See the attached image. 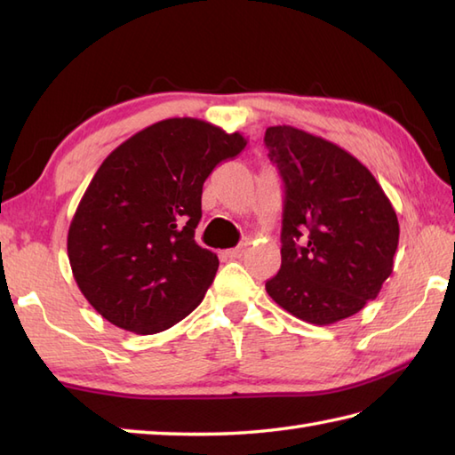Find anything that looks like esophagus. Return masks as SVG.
I'll return each mask as SVG.
<instances>
[{
	"instance_id": "esophagus-1",
	"label": "esophagus",
	"mask_w": 455,
	"mask_h": 455,
	"mask_svg": "<svg viewBox=\"0 0 455 455\" xmlns=\"http://www.w3.org/2000/svg\"><path fill=\"white\" fill-rule=\"evenodd\" d=\"M227 258H230V259H236V258H243L244 254H246V244H240V246H236V248H230V250H227Z\"/></svg>"
}]
</instances>
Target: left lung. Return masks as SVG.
Listing matches in <instances>:
<instances>
[{"mask_svg":"<svg viewBox=\"0 0 455 455\" xmlns=\"http://www.w3.org/2000/svg\"><path fill=\"white\" fill-rule=\"evenodd\" d=\"M264 142L285 189L282 267L267 295L318 326L360 313L393 272L399 220L389 197L331 140L277 124Z\"/></svg>","mask_w":455,"mask_h":455,"instance_id":"8db88e82","label":"left lung"}]
</instances>
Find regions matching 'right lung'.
Listing matches in <instances>:
<instances>
[{"label":"right lung","mask_w":455,"mask_h":455,"mask_svg":"<svg viewBox=\"0 0 455 455\" xmlns=\"http://www.w3.org/2000/svg\"><path fill=\"white\" fill-rule=\"evenodd\" d=\"M246 142L176 117L103 160L70 222L68 258L80 291L111 324L156 334L203 301L219 269L217 254L196 243L203 183Z\"/></svg>","instance_id":"right-lung-1"}]
</instances>
